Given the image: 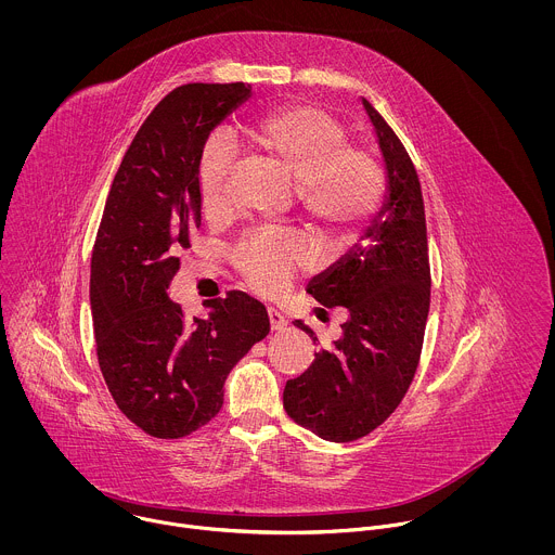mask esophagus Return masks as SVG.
Here are the masks:
<instances>
[{
    "label": "esophagus",
    "instance_id": "obj_1",
    "mask_svg": "<svg viewBox=\"0 0 555 555\" xmlns=\"http://www.w3.org/2000/svg\"><path fill=\"white\" fill-rule=\"evenodd\" d=\"M269 320H271V328H273V331H282V328L288 326L286 317H284L280 310H275V308H269Z\"/></svg>",
    "mask_w": 555,
    "mask_h": 555
}]
</instances>
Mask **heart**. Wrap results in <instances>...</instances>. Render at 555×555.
Segmentation results:
<instances>
[{
  "instance_id": "heart-1",
  "label": "heart",
  "mask_w": 555,
  "mask_h": 555,
  "mask_svg": "<svg viewBox=\"0 0 555 555\" xmlns=\"http://www.w3.org/2000/svg\"><path fill=\"white\" fill-rule=\"evenodd\" d=\"M344 143V124L310 104L273 111L245 134L249 156L295 190L299 214L326 243L354 237L385 194V170L378 158L365 147ZM229 168L227 150L214 143L198 175V196L207 218H218L231 207ZM306 260V249L295 238L258 237L243 247L238 267L251 286L275 293Z\"/></svg>"
}]
</instances>
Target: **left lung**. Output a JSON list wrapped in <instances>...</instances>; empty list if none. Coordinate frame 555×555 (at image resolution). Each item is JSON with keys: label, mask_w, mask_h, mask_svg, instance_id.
I'll return each mask as SVG.
<instances>
[{"label": "left lung", "mask_w": 555, "mask_h": 555, "mask_svg": "<svg viewBox=\"0 0 555 555\" xmlns=\"http://www.w3.org/2000/svg\"><path fill=\"white\" fill-rule=\"evenodd\" d=\"M385 162L387 192L361 238L308 293L346 320L331 348L286 383L284 408L322 440L350 442L383 425L405 396L423 348L429 314L425 205L416 168L383 115L361 98ZM295 324L314 344L304 320Z\"/></svg>", "instance_id": "obj_1"}]
</instances>
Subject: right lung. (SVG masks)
I'll return each mask as SVG.
<instances>
[{
	"label": "right lung",
	"mask_w": 555,
	"mask_h": 555,
	"mask_svg": "<svg viewBox=\"0 0 555 555\" xmlns=\"http://www.w3.org/2000/svg\"><path fill=\"white\" fill-rule=\"evenodd\" d=\"M251 95L245 82L172 89L137 132L113 179L91 254L98 363L119 410L154 438H183L224 403V383L267 337V308L233 291L185 318L168 297L201 227L198 172L214 132Z\"/></svg>",
	"instance_id": "add662e5"
}]
</instances>
